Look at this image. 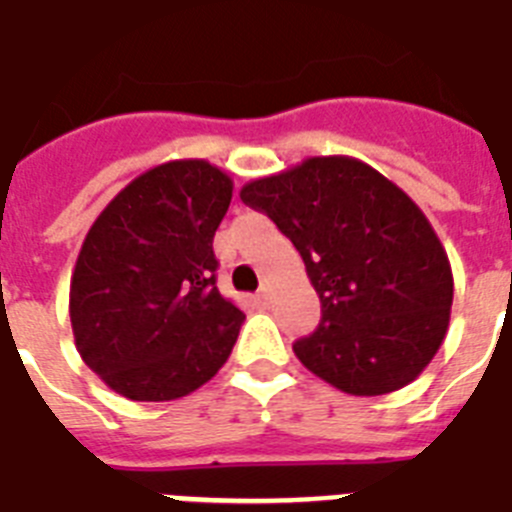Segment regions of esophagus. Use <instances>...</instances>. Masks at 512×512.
<instances>
[{
    "label": "esophagus",
    "instance_id": "1",
    "mask_svg": "<svg viewBox=\"0 0 512 512\" xmlns=\"http://www.w3.org/2000/svg\"><path fill=\"white\" fill-rule=\"evenodd\" d=\"M268 299H270V294H268V289H263V292H257V297H255V302L260 307H265L268 305Z\"/></svg>",
    "mask_w": 512,
    "mask_h": 512
}]
</instances>
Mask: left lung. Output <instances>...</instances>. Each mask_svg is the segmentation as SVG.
Returning <instances> with one entry per match:
<instances>
[{
	"mask_svg": "<svg viewBox=\"0 0 512 512\" xmlns=\"http://www.w3.org/2000/svg\"><path fill=\"white\" fill-rule=\"evenodd\" d=\"M239 197L292 239L321 297V323L294 342L307 371L357 397L421 376L450 326L452 268L400 186L352 157H310Z\"/></svg>",
	"mask_w": 512,
	"mask_h": 512,
	"instance_id": "left-lung-1",
	"label": "left lung"
}]
</instances>
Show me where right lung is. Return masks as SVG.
Here are the masks:
<instances>
[{
  "label": "right lung",
  "instance_id": "add662e5",
  "mask_svg": "<svg viewBox=\"0 0 512 512\" xmlns=\"http://www.w3.org/2000/svg\"><path fill=\"white\" fill-rule=\"evenodd\" d=\"M234 184L205 160L134 178L99 213L70 278L83 363L136 402L186 397L223 368L244 313L218 292L213 236Z\"/></svg>",
  "mask_w": 512,
  "mask_h": 512
}]
</instances>
